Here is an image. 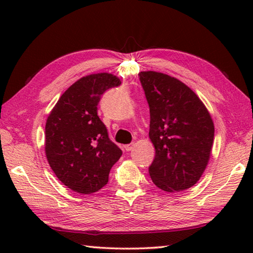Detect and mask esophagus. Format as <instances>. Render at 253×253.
<instances>
[{
  "label": "esophagus",
  "instance_id": "1",
  "mask_svg": "<svg viewBox=\"0 0 253 253\" xmlns=\"http://www.w3.org/2000/svg\"><path fill=\"white\" fill-rule=\"evenodd\" d=\"M134 146H135V144L134 143H130V144H127V145H125V149L127 152H129V151H131L132 148H134Z\"/></svg>",
  "mask_w": 253,
  "mask_h": 253
}]
</instances>
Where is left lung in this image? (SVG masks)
Segmentation results:
<instances>
[{"instance_id": "1", "label": "left lung", "mask_w": 253, "mask_h": 253, "mask_svg": "<svg viewBox=\"0 0 253 253\" xmlns=\"http://www.w3.org/2000/svg\"><path fill=\"white\" fill-rule=\"evenodd\" d=\"M138 76L151 114L149 138L155 147L148 168L152 181L166 192L187 190L208 165L214 138L212 118L182 81L155 71Z\"/></svg>"}]
</instances>
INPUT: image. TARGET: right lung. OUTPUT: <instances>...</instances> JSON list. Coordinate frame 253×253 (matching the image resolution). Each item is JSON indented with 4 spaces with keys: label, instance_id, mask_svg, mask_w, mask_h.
I'll return each mask as SVG.
<instances>
[{
    "label": "right lung",
    "instance_id": "add662e5",
    "mask_svg": "<svg viewBox=\"0 0 253 253\" xmlns=\"http://www.w3.org/2000/svg\"><path fill=\"white\" fill-rule=\"evenodd\" d=\"M122 81L111 74L89 75L70 85L45 124V154L50 168L72 191L90 194L108 183L122 149L111 142L97 106L101 96Z\"/></svg>",
    "mask_w": 253,
    "mask_h": 253
}]
</instances>
